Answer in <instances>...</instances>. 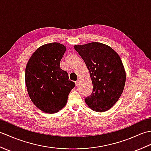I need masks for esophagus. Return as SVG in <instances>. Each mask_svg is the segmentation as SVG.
<instances>
[{"label":"esophagus","instance_id":"obj_1","mask_svg":"<svg viewBox=\"0 0 151 151\" xmlns=\"http://www.w3.org/2000/svg\"><path fill=\"white\" fill-rule=\"evenodd\" d=\"M79 84H80V81H79V80H77V81H76L75 82V85H76V86H78L79 85Z\"/></svg>","mask_w":151,"mask_h":151}]
</instances>
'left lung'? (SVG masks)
I'll use <instances>...</instances> for the list:
<instances>
[{
  "label": "left lung",
  "instance_id": "left-lung-1",
  "mask_svg": "<svg viewBox=\"0 0 151 151\" xmlns=\"http://www.w3.org/2000/svg\"><path fill=\"white\" fill-rule=\"evenodd\" d=\"M74 48L84 61L93 84L85 99L93 110L104 112L116 103L124 88L126 73L120 56L110 47L97 42Z\"/></svg>",
  "mask_w": 151,
  "mask_h": 151
}]
</instances>
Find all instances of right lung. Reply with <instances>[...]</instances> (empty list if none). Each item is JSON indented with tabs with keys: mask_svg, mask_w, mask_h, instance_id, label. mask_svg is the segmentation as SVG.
<instances>
[{
	"mask_svg": "<svg viewBox=\"0 0 151 151\" xmlns=\"http://www.w3.org/2000/svg\"><path fill=\"white\" fill-rule=\"evenodd\" d=\"M66 47L59 43L40 47L28 60L25 83L30 99L45 113L54 114L65 106L75 84L60 64Z\"/></svg>",
	"mask_w": 151,
	"mask_h": 151,
	"instance_id": "right-lung-1",
	"label": "right lung"
}]
</instances>
